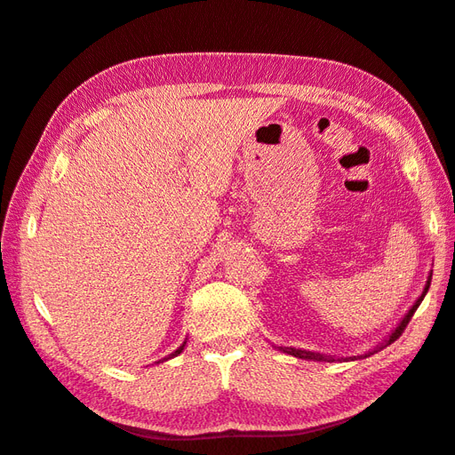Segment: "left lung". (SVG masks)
<instances>
[{
  "mask_svg": "<svg viewBox=\"0 0 455 455\" xmlns=\"http://www.w3.org/2000/svg\"><path fill=\"white\" fill-rule=\"evenodd\" d=\"M430 281H432V273H428V279H426V284H424V289H422V294L419 296V299L414 300V304L411 306L409 308V312L404 314L403 316V320L396 323V328L388 333V336L381 341V344L379 346H375L373 349L371 351H367V354H363V355H354V357H333V355H326V354H318V351H308V349H296V347H279V346H275L276 349H281L283 354H289V355H294V357H299V359H306V361H328V363H331V361H355V359H363V357H369V355H373V354H377V351H381L383 347H387V346H391L395 339H398V336H401L403 333V330L406 328V323L411 322V318H412V314L416 312V308H419L420 306V302L424 300V296H426V292H428V289H430Z\"/></svg>",
  "mask_w": 455,
  "mask_h": 455,
  "instance_id": "left-lung-1",
  "label": "left lung"
}]
</instances>
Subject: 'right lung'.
Returning <instances> with one entry per match:
<instances>
[{
	"label": "right lung",
	"instance_id": "add662e5",
	"mask_svg": "<svg viewBox=\"0 0 455 455\" xmlns=\"http://www.w3.org/2000/svg\"><path fill=\"white\" fill-rule=\"evenodd\" d=\"M184 346H187V341H184V344L179 347V349H176V351H172V354L171 355H166L164 359H159V361H156V363H163V361H169V359H172V357H176V355H180L182 354V349H184Z\"/></svg>",
	"mask_w": 455,
	"mask_h": 455
}]
</instances>
